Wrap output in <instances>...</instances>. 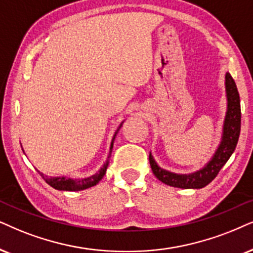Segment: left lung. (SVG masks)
Instances as JSON below:
<instances>
[{"label":"left lung","mask_w":253,"mask_h":253,"mask_svg":"<svg viewBox=\"0 0 253 253\" xmlns=\"http://www.w3.org/2000/svg\"><path fill=\"white\" fill-rule=\"evenodd\" d=\"M225 91L228 108L223 125L222 140L211 160L202 169L191 174H175L159 167L152 154H149V164L153 174L165 184L182 189H201L217 176L232 155L241 133V100L237 86L229 72L225 75Z\"/></svg>","instance_id":"left-lung-1"}]
</instances>
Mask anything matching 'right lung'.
I'll return each mask as SVG.
<instances>
[{"label":"right lung","instance_id":"right-lung-1","mask_svg":"<svg viewBox=\"0 0 253 253\" xmlns=\"http://www.w3.org/2000/svg\"><path fill=\"white\" fill-rule=\"evenodd\" d=\"M123 124H124V121L120 124V126H119V128H118V130L120 129L121 126H123ZM118 130L116 132V134H114L113 139H112L111 147H110V154H108V156H107V161L105 162L104 166L100 168V170H99L97 174L92 175V176L86 177V178H70V177H66V176H57V177L46 176V175H44L43 172L40 171L41 176L44 178V181H45L47 184L51 185L52 188H55V189H57V190L79 191V190H84V189H87V188L93 187V185L97 184L98 182L104 177V175L106 174V169L108 167V164H110L112 148H113V142H114V139H116Z\"/></svg>","mask_w":253,"mask_h":253}]
</instances>
